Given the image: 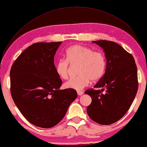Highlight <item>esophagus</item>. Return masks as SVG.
Listing matches in <instances>:
<instances>
[{
  "label": "esophagus",
  "instance_id": "34e87169",
  "mask_svg": "<svg viewBox=\"0 0 147 147\" xmlns=\"http://www.w3.org/2000/svg\"><path fill=\"white\" fill-rule=\"evenodd\" d=\"M77 94H78V96H82V95L83 94V91H77Z\"/></svg>",
  "mask_w": 147,
  "mask_h": 147
}]
</instances>
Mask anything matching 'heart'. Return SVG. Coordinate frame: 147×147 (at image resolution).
<instances>
[{
  "label": "heart",
  "instance_id": "obj_1",
  "mask_svg": "<svg viewBox=\"0 0 147 147\" xmlns=\"http://www.w3.org/2000/svg\"><path fill=\"white\" fill-rule=\"evenodd\" d=\"M66 59H60L56 64L57 75L63 79H67L70 71V65H78L79 76L66 82L64 86L67 89L81 91L88 86L90 80L97 81L103 75L106 59L100 51H93L92 48L80 45H75L65 51Z\"/></svg>",
  "mask_w": 147,
  "mask_h": 147
}]
</instances>
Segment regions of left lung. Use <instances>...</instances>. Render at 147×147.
Masks as SVG:
<instances>
[{
    "label": "left lung",
    "mask_w": 147,
    "mask_h": 147,
    "mask_svg": "<svg viewBox=\"0 0 147 147\" xmlns=\"http://www.w3.org/2000/svg\"><path fill=\"white\" fill-rule=\"evenodd\" d=\"M92 42L104 49L107 65L104 76L94 86L102 90L91 88L84 92L92 99L87 113L94 121L110 125L126 113L135 98L139 84L137 66L132 55L118 43L107 40Z\"/></svg>",
    "instance_id": "left-lung-1"
}]
</instances>
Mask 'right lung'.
Listing matches in <instances>:
<instances>
[{
    "instance_id": "obj_1",
    "label": "right lung",
    "mask_w": 147,
    "mask_h": 147,
    "mask_svg": "<svg viewBox=\"0 0 147 147\" xmlns=\"http://www.w3.org/2000/svg\"><path fill=\"white\" fill-rule=\"evenodd\" d=\"M61 43L32 44L11 67L12 99L24 118L40 127L58 124L77 97L76 90H59L63 82L56 73L54 57Z\"/></svg>"
}]
</instances>
